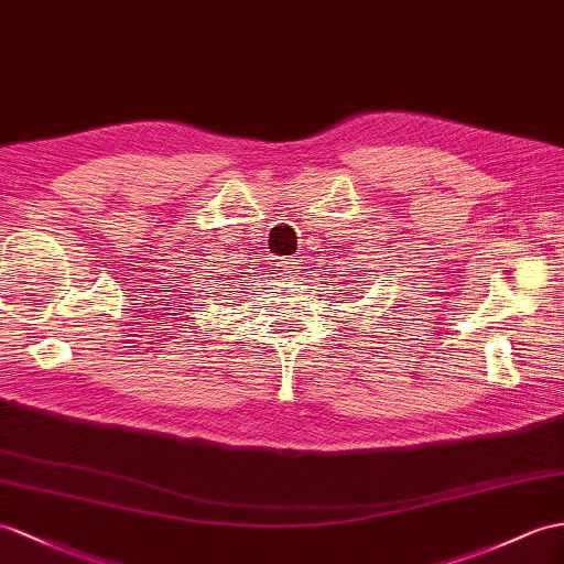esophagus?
Here are the masks:
<instances>
[{"mask_svg": "<svg viewBox=\"0 0 564 564\" xmlns=\"http://www.w3.org/2000/svg\"><path fill=\"white\" fill-rule=\"evenodd\" d=\"M301 265V260L296 258V256H292V258H282L280 260V270L282 272H296V268Z\"/></svg>", "mask_w": 564, "mask_h": 564, "instance_id": "esophagus-1", "label": "esophagus"}]
</instances>
